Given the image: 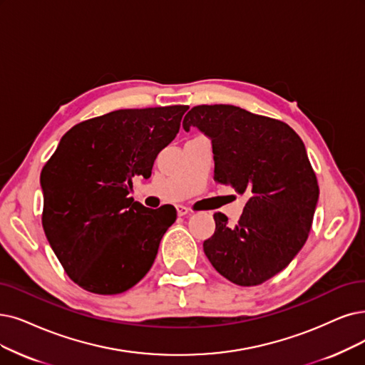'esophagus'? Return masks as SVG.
Returning a JSON list of instances; mask_svg holds the SVG:
<instances>
[{
    "label": "esophagus",
    "mask_w": 365,
    "mask_h": 365,
    "mask_svg": "<svg viewBox=\"0 0 365 365\" xmlns=\"http://www.w3.org/2000/svg\"><path fill=\"white\" fill-rule=\"evenodd\" d=\"M177 211H178V215H187V214L192 212L190 210H188V208L184 207V205H178V207H177Z\"/></svg>",
    "instance_id": "obj_1"
}]
</instances>
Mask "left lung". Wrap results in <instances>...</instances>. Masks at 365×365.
I'll return each instance as SVG.
<instances>
[{
    "label": "left lung",
    "mask_w": 365,
    "mask_h": 365,
    "mask_svg": "<svg viewBox=\"0 0 365 365\" xmlns=\"http://www.w3.org/2000/svg\"><path fill=\"white\" fill-rule=\"evenodd\" d=\"M182 127L211 139L215 181L249 196L235 226L214 214L215 232L203 252L229 282L262 284L309 238L319 185L301 138L283 121L232 105L195 106Z\"/></svg>",
    "instance_id": "8db88e82"
}]
</instances>
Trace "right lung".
Returning <instances> with one entry per match:
<instances>
[{
    "instance_id": "add662e5",
    "label": "right lung",
    "mask_w": 365,
    "mask_h": 365,
    "mask_svg": "<svg viewBox=\"0 0 365 365\" xmlns=\"http://www.w3.org/2000/svg\"><path fill=\"white\" fill-rule=\"evenodd\" d=\"M188 106L120 109L71 127L43 166L41 223L70 279L98 295L123 294L150 271L177 210L128 193L150 178Z\"/></svg>"
}]
</instances>
